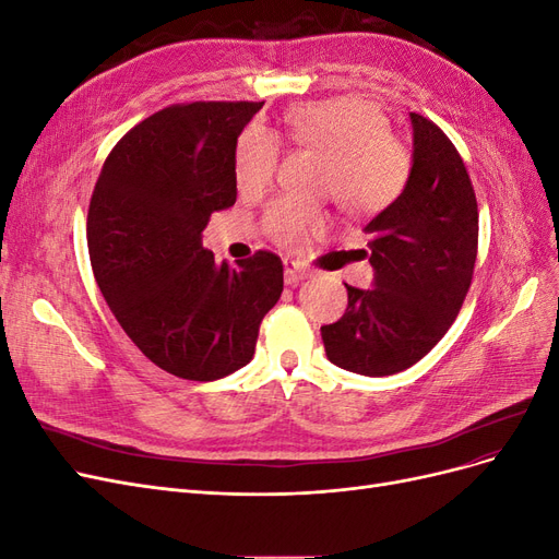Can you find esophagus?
Returning <instances> with one entry per match:
<instances>
[{
    "mask_svg": "<svg viewBox=\"0 0 559 559\" xmlns=\"http://www.w3.org/2000/svg\"><path fill=\"white\" fill-rule=\"evenodd\" d=\"M308 277V270L306 267H300L298 263H294V261H284V282L286 284H298V282H302Z\"/></svg>",
    "mask_w": 559,
    "mask_h": 559,
    "instance_id": "esophagus-1",
    "label": "esophagus"
}]
</instances>
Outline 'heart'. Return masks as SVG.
<instances>
[{
  "label": "heart",
  "instance_id": "1",
  "mask_svg": "<svg viewBox=\"0 0 559 559\" xmlns=\"http://www.w3.org/2000/svg\"><path fill=\"white\" fill-rule=\"evenodd\" d=\"M292 138L329 156V195L349 214L384 210L403 189L408 160L386 134L384 114L357 97H333L294 107L286 114ZM280 140L263 126H249L235 146V181L242 193H261L275 177ZM265 226L282 245L300 247L326 226L324 212L296 200H280L265 214Z\"/></svg>",
  "mask_w": 559,
  "mask_h": 559
}]
</instances>
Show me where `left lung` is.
<instances>
[{
  "mask_svg": "<svg viewBox=\"0 0 559 559\" xmlns=\"http://www.w3.org/2000/svg\"><path fill=\"white\" fill-rule=\"evenodd\" d=\"M413 160L399 198L364 233L373 286H347V312L321 326L326 357L368 378L394 376L433 349L460 314L478 253V205L462 156L411 114Z\"/></svg>",
  "mask_w": 559,
  "mask_h": 559,
  "instance_id": "left-lung-1",
  "label": "left lung"
}]
</instances>
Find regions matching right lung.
Wrapping results in <instances>:
<instances>
[{
  "mask_svg": "<svg viewBox=\"0 0 559 559\" xmlns=\"http://www.w3.org/2000/svg\"><path fill=\"white\" fill-rule=\"evenodd\" d=\"M263 103L167 107L118 142L97 177L88 251L109 310L146 359L183 380L247 366L284 289L280 257L216 263L212 212L235 205V146Z\"/></svg>",
  "mask_w": 559,
  "mask_h": 559,
  "instance_id": "obj_1",
  "label": "right lung"
}]
</instances>
